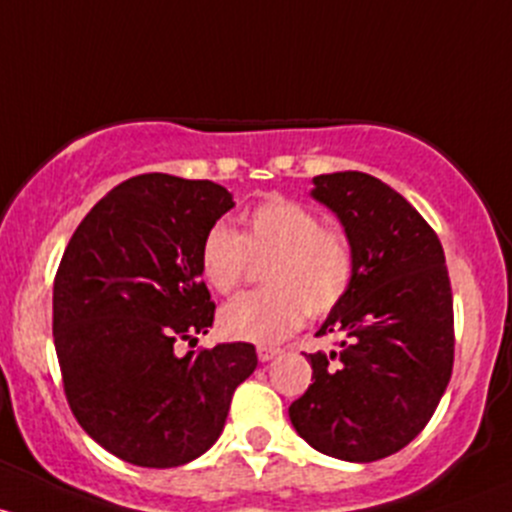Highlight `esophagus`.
Masks as SVG:
<instances>
[{"mask_svg": "<svg viewBox=\"0 0 512 512\" xmlns=\"http://www.w3.org/2000/svg\"><path fill=\"white\" fill-rule=\"evenodd\" d=\"M256 355H258V360H261V362H268V360H273V357L281 355V350H278V347H273V345H258Z\"/></svg>", "mask_w": 512, "mask_h": 512, "instance_id": "34e87169", "label": "esophagus"}]
</instances>
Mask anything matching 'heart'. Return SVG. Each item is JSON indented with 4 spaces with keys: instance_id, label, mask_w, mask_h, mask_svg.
Here are the masks:
<instances>
[{
    "instance_id": "obj_1",
    "label": "heart",
    "mask_w": 512,
    "mask_h": 512,
    "mask_svg": "<svg viewBox=\"0 0 512 512\" xmlns=\"http://www.w3.org/2000/svg\"><path fill=\"white\" fill-rule=\"evenodd\" d=\"M254 261H266L261 271L266 288L231 300L221 310V330L261 345L286 340L308 313L335 310L352 291L357 273L350 236L286 197L256 204L244 214L241 231L214 224L204 234L199 268L214 291H239Z\"/></svg>"
}]
</instances>
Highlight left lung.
I'll return each instance as SVG.
<instances>
[{"mask_svg":"<svg viewBox=\"0 0 512 512\" xmlns=\"http://www.w3.org/2000/svg\"><path fill=\"white\" fill-rule=\"evenodd\" d=\"M313 197L337 214L357 256L352 291L318 335L337 350L308 357L313 384L288 409L325 456L370 463L421 434L453 370V295L436 231L382 179L333 172Z\"/></svg>","mask_w":512,"mask_h":512,"instance_id":"1","label":"left lung"}]
</instances>
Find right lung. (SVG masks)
I'll use <instances>...</instances> for the list:
<instances>
[{
	"label": "right lung",
	"instance_id": "1",
	"mask_svg": "<svg viewBox=\"0 0 512 512\" xmlns=\"http://www.w3.org/2000/svg\"><path fill=\"white\" fill-rule=\"evenodd\" d=\"M231 194L209 179L130 177L78 224L54 278V345L78 424L133 466L175 468L212 449L251 342L175 345L207 335L212 295L199 249Z\"/></svg>",
	"mask_w": 512,
	"mask_h": 512
}]
</instances>
